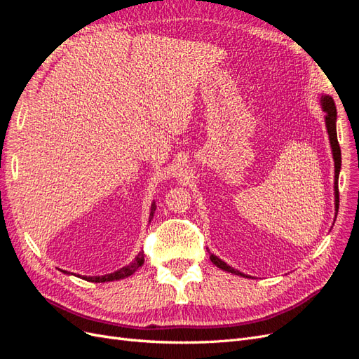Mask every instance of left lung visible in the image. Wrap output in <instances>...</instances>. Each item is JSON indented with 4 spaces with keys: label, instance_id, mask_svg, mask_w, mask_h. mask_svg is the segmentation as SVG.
Segmentation results:
<instances>
[{
    "label": "left lung",
    "instance_id": "8db88e82",
    "mask_svg": "<svg viewBox=\"0 0 359 359\" xmlns=\"http://www.w3.org/2000/svg\"><path fill=\"white\" fill-rule=\"evenodd\" d=\"M320 103H322V109L325 111V114H327V115H325V123H327V130H328L332 154H334V163H335V182H334L335 208H337V211H339V202H340V199H339V173H340V168H341V149H340V145H339V140H337V128H335L337 109H335V103L332 100V97H330V95H323L320 99ZM210 259H211V262L219 268H222L224 271H229V273H232V274L245 277L243 273H240V271H236L232 266L224 264L223 260L219 259L217 256L211 255Z\"/></svg>",
    "mask_w": 359,
    "mask_h": 359
}]
</instances>
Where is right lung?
<instances>
[{
    "label": "right lung",
    "mask_w": 359,
    "mask_h": 359,
    "mask_svg": "<svg viewBox=\"0 0 359 359\" xmlns=\"http://www.w3.org/2000/svg\"><path fill=\"white\" fill-rule=\"evenodd\" d=\"M154 211H156V203H153V206H151L149 222H151V219H153ZM144 257H145V255H144V252H142V253L137 255V257L135 259L133 264H130L128 266H124V268H121V269H118V271H115V273H112V274L102 276V277H83V278L88 280V281H93V283H103V281H112V280L126 278V277H128V276H132L139 266L144 265V260H145ZM64 273H66V271H64Z\"/></svg>",
    "instance_id": "right-lung-1"
}]
</instances>
